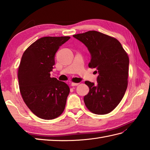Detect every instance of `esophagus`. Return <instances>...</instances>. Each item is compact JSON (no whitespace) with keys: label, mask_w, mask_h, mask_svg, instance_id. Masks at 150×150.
<instances>
[{"label":"esophagus","mask_w":150,"mask_h":150,"mask_svg":"<svg viewBox=\"0 0 150 150\" xmlns=\"http://www.w3.org/2000/svg\"><path fill=\"white\" fill-rule=\"evenodd\" d=\"M79 84V83H75V82H71V84L72 86H77Z\"/></svg>","instance_id":"obj_1"}]
</instances>
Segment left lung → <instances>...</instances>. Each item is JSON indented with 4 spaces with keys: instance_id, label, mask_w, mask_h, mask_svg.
I'll return each instance as SVG.
<instances>
[{
    "instance_id": "1",
    "label": "left lung",
    "mask_w": 150,
    "mask_h": 150,
    "mask_svg": "<svg viewBox=\"0 0 150 150\" xmlns=\"http://www.w3.org/2000/svg\"><path fill=\"white\" fill-rule=\"evenodd\" d=\"M73 36L88 47L91 54L89 68L98 73L97 84L85 81L90 88L84 97L86 106L95 114L109 113L120 103L128 87V53L115 38L97 31Z\"/></svg>"
}]
</instances>
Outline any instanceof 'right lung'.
<instances>
[{
  "mask_svg": "<svg viewBox=\"0 0 150 150\" xmlns=\"http://www.w3.org/2000/svg\"><path fill=\"white\" fill-rule=\"evenodd\" d=\"M69 37H44L25 50L18 68L19 90L25 104L36 116L51 120L61 115L69 88L64 82L50 77L55 55Z\"/></svg>",
  "mask_w": 150,
  "mask_h": 150,
  "instance_id": "add662e5",
  "label": "right lung"
}]
</instances>
